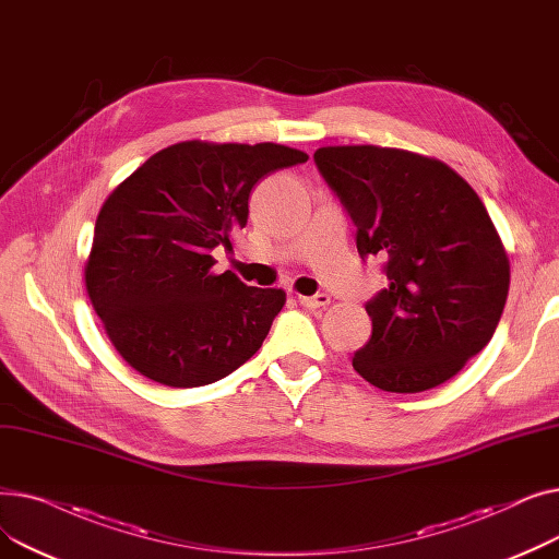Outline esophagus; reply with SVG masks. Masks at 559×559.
<instances>
[{
  "label": "esophagus",
  "mask_w": 559,
  "mask_h": 559,
  "mask_svg": "<svg viewBox=\"0 0 559 559\" xmlns=\"http://www.w3.org/2000/svg\"><path fill=\"white\" fill-rule=\"evenodd\" d=\"M299 304L304 308H324L331 304V297L324 295V292H319V295H314V297H299Z\"/></svg>",
  "instance_id": "34e87169"
}]
</instances>
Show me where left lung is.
Masks as SVG:
<instances>
[{
  "mask_svg": "<svg viewBox=\"0 0 559 559\" xmlns=\"http://www.w3.org/2000/svg\"><path fill=\"white\" fill-rule=\"evenodd\" d=\"M319 174L354 219L360 258L390 285L367 301L371 337L354 369L378 390L426 392L489 344L510 260L480 197L435 158L390 146H321Z\"/></svg>",
  "mask_w": 559,
  "mask_h": 559,
  "instance_id": "obj_1",
  "label": "left lung"
}]
</instances>
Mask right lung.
Listing matches in <instances>:
<instances>
[{"label": "right lung", "instance_id": "1", "mask_svg": "<svg viewBox=\"0 0 559 559\" xmlns=\"http://www.w3.org/2000/svg\"><path fill=\"white\" fill-rule=\"evenodd\" d=\"M289 146L179 142L144 160L104 201L85 287L112 346L169 388H201L245 365L285 292L215 274V247L249 219L264 176L306 163Z\"/></svg>", "mask_w": 559, "mask_h": 559}]
</instances>
